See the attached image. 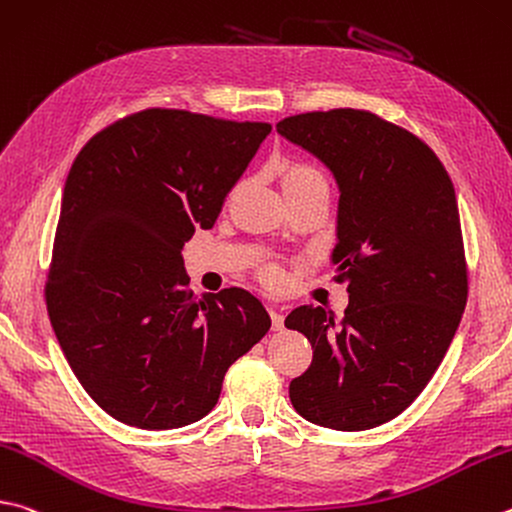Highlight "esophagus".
<instances>
[{"instance_id":"34e87169","label":"esophagus","mask_w":512,"mask_h":512,"mask_svg":"<svg viewBox=\"0 0 512 512\" xmlns=\"http://www.w3.org/2000/svg\"><path fill=\"white\" fill-rule=\"evenodd\" d=\"M271 322H273V331H282L284 329V315H282V311L271 309Z\"/></svg>"}]
</instances>
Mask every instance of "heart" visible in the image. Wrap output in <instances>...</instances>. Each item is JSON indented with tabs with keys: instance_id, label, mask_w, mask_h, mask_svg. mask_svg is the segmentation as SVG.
Segmentation results:
<instances>
[{
	"instance_id": "1",
	"label": "heart",
	"mask_w": 512,
	"mask_h": 512,
	"mask_svg": "<svg viewBox=\"0 0 512 512\" xmlns=\"http://www.w3.org/2000/svg\"><path fill=\"white\" fill-rule=\"evenodd\" d=\"M315 185H327L324 174L313 163L306 161H284L282 165V188L284 194H295ZM259 277L266 286H280L284 282V271L280 264L264 262L259 266Z\"/></svg>"
}]
</instances>
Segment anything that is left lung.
I'll return each instance as SVG.
<instances>
[{"label": "left lung", "instance_id": "1", "mask_svg": "<svg viewBox=\"0 0 512 512\" xmlns=\"http://www.w3.org/2000/svg\"><path fill=\"white\" fill-rule=\"evenodd\" d=\"M277 132L331 167L340 185L333 262L349 306L340 320L300 306L284 324L313 360L288 385L295 412L340 432L371 430L430 383L468 302L454 185L430 147L365 109L306 111Z\"/></svg>", "mask_w": 512, "mask_h": 512}]
</instances>
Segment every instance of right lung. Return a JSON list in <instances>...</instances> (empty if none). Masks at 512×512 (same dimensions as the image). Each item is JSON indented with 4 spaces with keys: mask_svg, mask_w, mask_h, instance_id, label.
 Listing matches in <instances>:
<instances>
[{
    "mask_svg": "<svg viewBox=\"0 0 512 512\" xmlns=\"http://www.w3.org/2000/svg\"><path fill=\"white\" fill-rule=\"evenodd\" d=\"M268 123L143 109L89 138L64 183L46 311L85 392L141 430L190 425L271 318L244 288L197 297L183 268Z\"/></svg>",
    "mask_w": 512,
    "mask_h": 512,
    "instance_id": "obj_1",
    "label": "right lung"
}]
</instances>
